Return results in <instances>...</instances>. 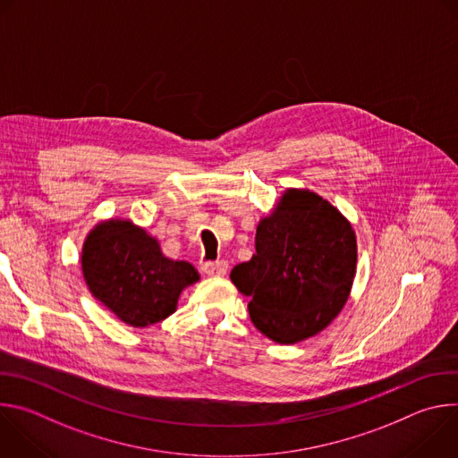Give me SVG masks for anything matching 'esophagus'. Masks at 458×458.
<instances>
[{
  "label": "esophagus",
  "mask_w": 458,
  "mask_h": 458,
  "mask_svg": "<svg viewBox=\"0 0 458 458\" xmlns=\"http://www.w3.org/2000/svg\"><path fill=\"white\" fill-rule=\"evenodd\" d=\"M203 272L210 277H223L228 272V263L226 260H210L203 265Z\"/></svg>",
  "instance_id": "obj_1"
}]
</instances>
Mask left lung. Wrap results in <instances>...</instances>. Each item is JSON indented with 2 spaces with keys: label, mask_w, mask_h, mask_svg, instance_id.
I'll use <instances>...</instances> for the list:
<instances>
[{
  "label": "left lung",
  "mask_w": 458,
  "mask_h": 458,
  "mask_svg": "<svg viewBox=\"0 0 458 458\" xmlns=\"http://www.w3.org/2000/svg\"><path fill=\"white\" fill-rule=\"evenodd\" d=\"M357 267L350 221L320 195L290 188L257 225L255 253L230 279L255 328L279 344L317 335L348 301Z\"/></svg>",
  "instance_id": "left-lung-1"
}]
</instances>
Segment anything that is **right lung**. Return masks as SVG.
Listing matches in <instances>:
<instances>
[{
	"instance_id": "add662e5",
	"label": "right lung",
	"mask_w": 458,
	"mask_h": 458,
	"mask_svg": "<svg viewBox=\"0 0 458 458\" xmlns=\"http://www.w3.org/2000/svg\"><path fill=\"white\" fill-rule=\"evenodd\" d=\"M81 270L92 295L134 328L165 320L181 292L199 281L190 263L165 257L156 237L126 219H108L90 230Z\"/></svg>"
}]
</instances>
